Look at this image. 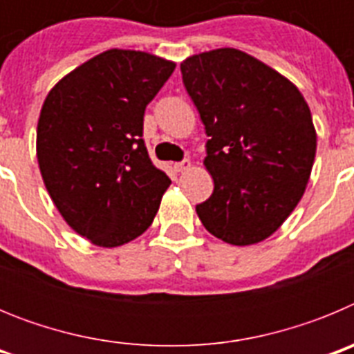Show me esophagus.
<instances>
[{
	"label": "esophagus",
	"mask_w": 354,
	"mask_h": 354,
	"mask_svg": "<svg viewBox=\"0 0 354 354\" xmlns=\"http://www.w3.org/2000/svg\"><path fill=\"white\" fill-rule=\"evenodd\" d=\"M189 167H192V162H189V159H184V161L175 162V165H174V168L177 171H186Z\"/></svg>",
	"instance_id": "obj_1"
}]
</instances>
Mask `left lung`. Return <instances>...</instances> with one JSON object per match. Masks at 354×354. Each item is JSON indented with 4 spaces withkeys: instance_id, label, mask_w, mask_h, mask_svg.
Returning a JSON list of instances; mask_svg holds the SVG:
<instances>
[{
    "instance_id": "left-lung-1",
    "label": "left lung",
    "mask_w": 354,
    "mask_h": 354,
    "mask_svg": "<svg viewBox=\"0 0 354 354\" xmlns=\"http://www.w3.org/2000/svg\"><path fill=\"white\" fill-rule=\"evenodd\" d=\"M180 72L209 136L204 165L214 180L196 214L225 243H261L305 193L317 145L310 108L287 77L239 49L189 56Z\"/></svg>"
}]
</instances>
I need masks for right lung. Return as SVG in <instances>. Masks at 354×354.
Listing matches in <instances>:
<instances>
[{"label": "right lung", "instance_id": "right-lung-1", "mask_svg": "<svg viewBox=\"0 0 354 354\" xmlns=\"http://www.w3.org/2000/svg\"><path fill=\"white\" fill-rule=\"evenodd\" d=\"M174 68L149 53L109 49L44 101L37 126L44 184L64 220L93 245H126L154 221L171 180L150 161L143 115Z\"/></svg>", "mask_w": 354, "mask_h": 354}]
</instances>
